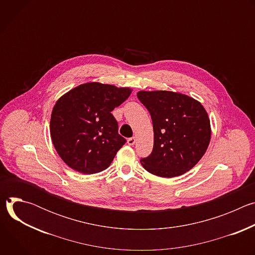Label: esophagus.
Masks as SVG:
<instances>
[{
  "instance_id": "1",
  "label": "esophagus",
  "mask_w": 255,
  "mask_h": 255,
  "mask_svg": "<svg viewBox=\"0 0 255 255\" xmlns=\"http://www.w3.org/2000/svg\"><path fill=\"white\" fill-rule=\"evenodd\" d=\"M135 142H136V138H135V137H131V138H129V139L127 140V143H128L129 145H134Z\"/></svg>"
}]
</instances>
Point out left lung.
I'll return each instance as SVG.
<instances>
[{
    "label": "left lung",
    "mask_w": 255,
    "mask_h": 255,
    "mask_svg": "<svg viewBox=\"0 0 255 255\" xmlns=\"http://www.w3.org/2000/svg\"><path fill=\"white\" fill-rule=\"evenodd\" d=\"M153 124V149L140 160L148 172L174 177L192 169L205 154L211 125L203 105L187 95L170 91H140Z\"/></svg>",
    "instance_id": "1"
}]
</instances>
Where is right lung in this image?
Instances as JSON below:
<instances>
[{"mask_svg": "<svg viewBox=\"0 0 255 255\" xmlns=\"http://www.w3.org/2000/svg\"><path fill=\"white\" fill-rule=\"evenodd\" d=\"M131 92L129 88L87 83L57 100L51 113L50 136L58 155L70 168L93 174L111 164L126 142L111 112Z\"/></svg>", "mask_w": 255, "mask_h": 255, "instance_id": "1", "label": "right lung"}]
</instances>
